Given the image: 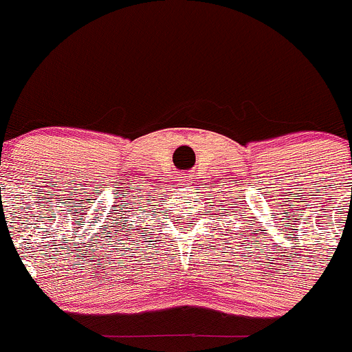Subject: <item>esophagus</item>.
Masks as SVG:
<instances>
[{"instance_id":"esophagus-1","label":"esophagus","mask_w":352,"mask_h":352,"mask_svg":"<svg viewBox=\"0 0 352 352\" xmlns=\"http://www.w3.org/2000/svg\"><path fill=\"white\" fill-rule=\"evenodd\" d=\"M188 182V178H186V176H183V179H182V183H186Z\"/></svg>"}]
</instances>
